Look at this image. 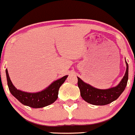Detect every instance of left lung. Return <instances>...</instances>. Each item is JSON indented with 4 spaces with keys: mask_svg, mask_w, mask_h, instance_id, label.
<instances>
[{
    "mask_svg": "<svg viewBox=\"0 0 135 135\" xmlns=\"http://www.w3.org/2000/svg\"><path fill=\"white\" fill-rule=\"evenodd\" d=\"M126 63V71L121 82L116 86L108 89H98L89 84L83 81L79 77L78 79V87L79 88L81 96L86 102L97 106H104L108 104L117 100L127 86L129 73V66Z\"/></svg>",
    "mask_w": 135,
    "mask_h": 135,
    "instance_id": "left-lung-1",
    "label": "left lung"
}]
</instances>
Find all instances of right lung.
Returning <instances> with one entry per match:
<instances>
[{
	"instance_id": "right-lung-1",
	"label": "right lung",
	"mask_w": 135,
	"mask_h": 135,
	"mask_svg": "<svg viewBox=\"0 0 135 135\" xmlns=\"http://www.w3.org/2000/svg\"><path fill=\"white\" fill-rule=\"evenodd\" d=\"M8 86L11 94L21 103L33 108H40L54 103L58 98V90L68 75L54 81L46 89L37 93H27L17 89L12 83L7 69H6Z\"/></svg>"
}]
</instances>
